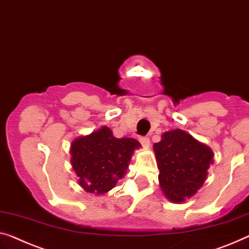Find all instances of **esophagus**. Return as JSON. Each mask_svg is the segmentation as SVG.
Segmentation results:
<instances>
[{
  "mask_svg": "<svg viewBox=\"0 0 249 249\" xmlns=\"http://www.w3.org/2000/svg\"><path fill=\"white\" fill-rule=\"evenodd\" d=\"M140 142H141V144H142L143 146H145V147L150 146V139H148V137H146V136L140 137Z\"/></svg>",
  "mask_w": 249,
  "mask_h": 249,
  "instance_id": "obj_1",
  "label": "esophagus"
}]
</instances>
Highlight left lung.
<instances>
[{"instance_id":"left-lung-1","label":"left lung","mask_w":249,"mask_h":249,"mask_svg":"<svg viewBox=\"0 0 249 249\" xmlns=\"http://www.w3.org/2000/svg\"><path fill=\"white\" fill-rule=\"evenodd\" d=\"M153 148L160 170L159 181L166 198L183 202L195 196L213 161V151L181 129L165 132Z\"/></svg>"}]
</instances>
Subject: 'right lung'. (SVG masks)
Returning a JSON list of instances; mask_svg holds the SVG:
<instances>
[{"label": "right lung", "mask_w": 249, "mask_h": 249, "mask_svg": "<svg viewBox=\"0 0 249 249\" xmlns=\"http://www.w3.org/2000/svg\"><path fill=\"white\" fill-rule=\"evenodd\" d=\"M141 144L134 139H117L103 126L71 143V164L78 183L85 191L102 195L113 189L124 177L135 148Z\"/></svg>", "instance_id": "add662e5"}]
</instances>
